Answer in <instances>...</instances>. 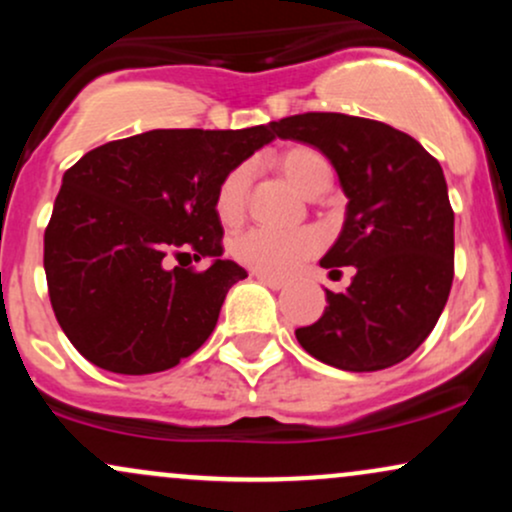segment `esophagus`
I'll return each instance as SVG.
<instances>
[{
	"instance_id": "obj_1",
	"label": "esophagus",
	"mask_w": 512,
	"mask_h": 512,
	"mask_svg": "<svg viewBox=\"0 0 512 512\" xmlns=\"http://www.w3.org/2000/svg\"><path fill=\"white\" fill-rule=\"evenodd\" d=\"M255 276L257 281H260V284H264V286H269V289H274V291H279V289H284V279H276V276H267V274H252Z\"/></svg>"
}]
</instances>
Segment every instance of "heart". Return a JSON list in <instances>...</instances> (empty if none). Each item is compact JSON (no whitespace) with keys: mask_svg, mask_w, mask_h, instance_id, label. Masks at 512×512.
I'll list each match as a JSON object with an SVG mask.
<instances>
[{"mask_svg":"<svg viewBox=\"0 0 512 512\" xmlns=\"http://www.w3.org/2000/svg\"><path fill=\"white\" fill-rule=\"evenodd\" d=\"M276 168L286 175V180L303 195L313 197L317 190L330 185L332 170L327 158L313 146H291L276 156ZM252 182V168L248 163L231 168L216 190V214L223 223H236L243 219L245 204ZM322 238L313 228H296V231H276V228H250L233 238V257L257 274L289 276L301 269L310 257L320 250Z\"/></svg>","mask_w":512,"mask_h":512,"instance_id":"b5f03b06","label":"heart"}]
</instances>
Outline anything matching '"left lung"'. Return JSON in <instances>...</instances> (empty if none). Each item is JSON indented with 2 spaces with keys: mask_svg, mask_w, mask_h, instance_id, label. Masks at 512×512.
<instances>
[{
  "mask_svg": "<svg viewBox=\"0 0 512 512\" xmlns=\"http://www.w3.org/2000/svg\"><path fill=\"white\" fill-rule=\"evenodd\" d=\"M274 132L330 158L349 199L320 264L356 274L344 293L327 291L325 313L298 327V344L351 373L395 366L424 344L450 296L455 214L443 168L414 137L366 117L303 113Z\"/></svg>",
  "mask_w": 512,
  "mask_h": 512,
  "instance_id": "1",
  "label": "left lung"
}]
</instances>
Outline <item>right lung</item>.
Returning <instances> with one entry per match:
<instances>
[{
    "label": "right lung",
    "instance_id": "obj_1",
    "mask_svg": "<svg viewBox=\"0 0 512 512\" xmlns=\"http://www.w3.org/2000/svg\"><path fill=\"white\" fill-rule=\"evenodd\" d=\"M276 139L248 129H151L108 142L64 173L45 228V276L62 332L93 366L122 375L178 366L209 339L245 272L221 260L216 190ZM211 256L209 270L170 268Z\"/></svg>",
    "mask_w": 512,
    "mask_h": 512
}]
</instances>
